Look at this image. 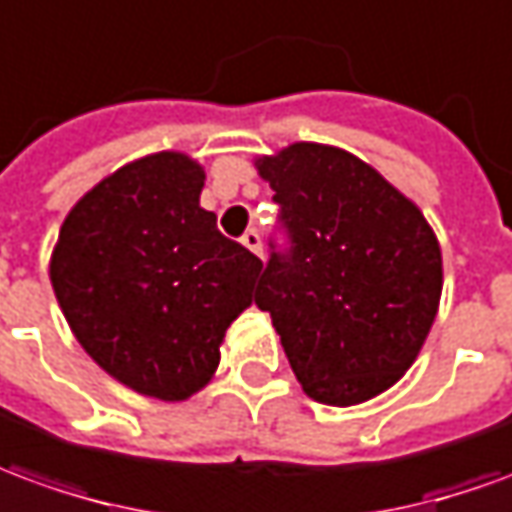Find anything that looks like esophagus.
<instances>
[{
	"mask_svg": "<svg viewBox=\"0 0 512 512\" xmlns=\"http://www.w3.org/2000/svg\"><path fill=\"white\" fill-rule=\"evenodd\" d=\"M241 241H244V246L249 249V252H255L257 257H263V241H260V232L249 230Z\"/></svg>",
	"mask_w": 512,
	"mask_h": 512,
	"instance_id": "1",
	"label": "esophagus"
}]
</instances>
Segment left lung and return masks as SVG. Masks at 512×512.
Returning a JSON list of instances; mask_svg holds the SVG:
<instances>
[{"label": "left lung", "mask_w": 512, "mask_h": 512, "mask_svg": "<svg viewBox=\"0 0 512 512\" xmlns=\"http://www.w3.org/2000/svg\"><path fill=\"white\" fill-rule=\"evenodd\" d=\"M288 227L255 305L271 313L296 380L321 405L368 402L413 366L443 288L441 246L402 191L346 149L257 157Z\"/></svg>", "instance_id": "left-lung-1"}]
</instances>
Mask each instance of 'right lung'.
Masks as SVG:
<instances>
[{
  "label": "right lung",
  "mask_w": 512,
  "mask_h": 512,
  "mask_svg": "<svg viewBox=\"0 0 512 512\" xmlns=\"http://www.w3.org/2000/svg\"><path fill=\"white\" fill-rule=\"evenodd\" d=\"M182 152L132 160L71 207L49 260L57 305L113 380L163 402L202 391L263 263L199 205Z\"/></svg>",
  "instance_id": "right-lung-1"
}]
</instances>
